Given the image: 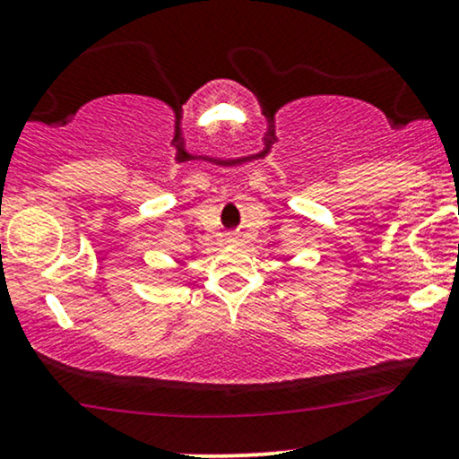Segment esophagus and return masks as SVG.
Wrapping results in <instances>:
<instances>
[{
  "mask_svg": "<svg viewBox=\"0 0 459 459\" xmlns=\"http://www.w3.org/2000/svg\"><path fill=\"white\" fill-rule=\"evenodd\" d=\"M229 241H233V244H237V241H239V237H237L235 233H233V235H229Z\"/></svg>",
  "mask_w": 459,
  "mask_h": 459,
  "instance_id": "esophagus-1",
  "label": "esophagus"
}]
</instances>
